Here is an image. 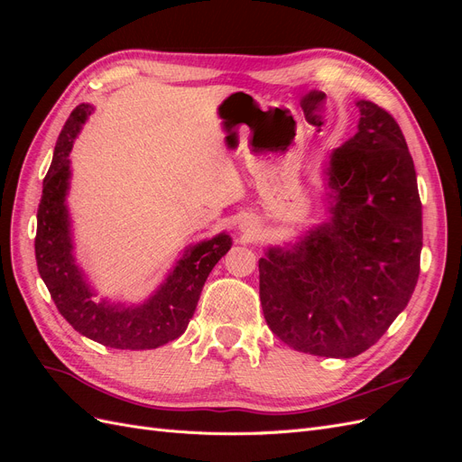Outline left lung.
Segmentation results:
<instances>
[{"label": "left lung", "mask_w": 462, "mask_h": 462, "mask_svg": "<svg viewBox=\"0 0 462 462\" xmlns=\"http://www.w3.org/2000/svg\"><path fill=\"white\" fill-rule=\"evenodd\" d=\"M358 133L331 153L329 223L258 262L270 329L300 353L351 358L409 304L420 273L422 202L414 162L387 109L360 100Z\"/></svg>", "instance_id": "left-lung-1"}]
</instances>
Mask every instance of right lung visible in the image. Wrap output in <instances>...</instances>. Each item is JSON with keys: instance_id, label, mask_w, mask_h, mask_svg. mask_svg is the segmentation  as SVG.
<instances>
[{"instance_id": "right-lung-1", "label": "right lung", "mask_w": 462, "mask_h": 462, "mask_svg": "<svg viewBox=\"0 0 462 462\" xmlns=\"http://www.w3.org/2000/svg\"><path fill=\"white\" fill-rule=\"evenodd\" d=\"M88 114L90 106H77L55 143L36 216L34 253L38 272L60 314L80 335L111 348H158L185 333L206 279L221 256L227 254L231 239L227 235H217L212 241L194 246L156 295L138 309L96 302L71 253L69 217L63 204L69 185V152Z\"/></svg>"}]
</instances>
